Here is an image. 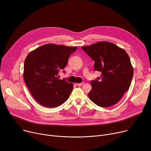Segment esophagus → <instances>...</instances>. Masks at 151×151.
<instances>
[{
	"label": "esophagus",
	"mask_w": 151,
	"mask_h": 151,
	"mask_svg": "<svg viewBox=\"0 0 151 151\" xmlns=\"http://www.w3.org/2000/svg\"><path fill=\"white\" fill-rule=\"evenodd\" d=\"M84 84V83H77L76 84H77L78 86H83Z\"/></svg>",
	"instance_id": "1"
}]
</instances>
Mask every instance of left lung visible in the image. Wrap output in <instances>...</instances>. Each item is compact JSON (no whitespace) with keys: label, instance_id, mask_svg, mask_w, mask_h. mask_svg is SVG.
<instances>
[{"label":"left lung","instance_id":"1","mask_svg":"<svg viewBox=\"0 0 151 151\" xmlns=\"http://www.w3.org/2000/svg\"><path fill=\"white\" fill-rule=\"evenodd\" d=\"M81 48L95 61L100 78L91 81L89 98L101 107L111 106L119 101L130 86L133 68L126 51L115 44L100 42Z\"/></svg>","mask_w":151,"mask_h":151}]
</instances>
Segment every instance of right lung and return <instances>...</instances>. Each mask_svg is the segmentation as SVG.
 <instances>
[{"label":"right lung","mask_w":151,"mask_h":151,"mask_svg":"<svg viewBox=\"0 0 151 151\" xmlns=\"http://www.w3.org/2000/svg\"><path fill=\"white\" fill-rule=\"evenodd\" d=\"M76 46L46 44L31 51L24 65V80L32 96L43 106L53 108L66 101L73 84L59 80V71L63 69Z\"/></svg>","instance_id":"obj_1"}]
</instances>
